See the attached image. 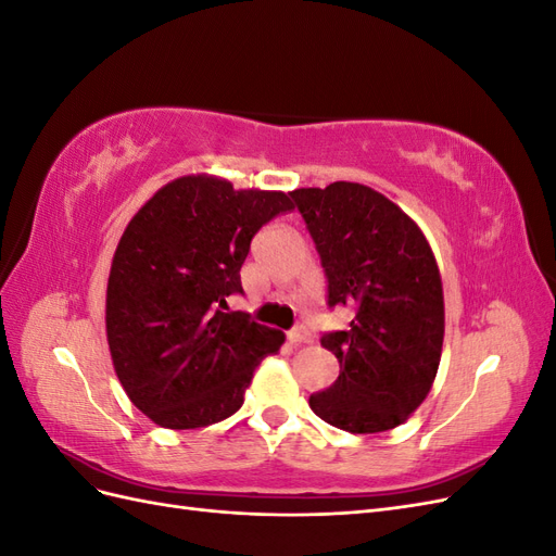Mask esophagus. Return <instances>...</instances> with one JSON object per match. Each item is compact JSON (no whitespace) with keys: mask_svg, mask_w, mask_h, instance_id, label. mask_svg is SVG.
<instances>
[{"mask_svg":"<svg viewBox=\"0 0 556 556\" xmlns=\"http://www.w3.org/2000/svg\"><path fill=\"white\" fill-rule=\"evenodd\" d=\"M288 341L294 343V345L308 343V341H311V331H308L304 325H299V327H294V329L288 331Z\"/></svg>","mask_w":556,"mask_h":556,"instance_id":"esophagus-1","label":"esophagus"}]
</instances>
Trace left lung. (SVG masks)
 <instances>
[{"instance_id":"8db88e82","label":"left lung","mask_w":556,"mask_h":556,"mask_svg":"<svg viewBox=\"0 0 556 556\" xmlns=\"http://www.w3.org/2000/svg\"><path fill=\"white\" fill-rule=\"evenodd\" d=\"M327 276V304L355 311L345 331L319 343L341 374L311 394L317 417L350 433L406 422L441 364L445 306L439 264L410 217L359 182L290 192Z\"/></svg>"}]
</instances>
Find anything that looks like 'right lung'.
Returning a JSON list of instances; mask_svg holds the SVG:
<instances>
[{"label":"right lung","mask_w":556,"mask_h":556,"mask_svg":"<svg viewBox=\"0 0 556 556\" xmlns=\"http://www.w3.org/2000/svg\"><path fill=\"white\" fill-rule=\"evenodd\" d=\"M285 192L233 190L215 176L166 182L131 217L106 288V339L129 401L164 429H199L243 406L252 374L285 333L225 313L243 294L250 241Z\"/></svg>","instance_id":"right-lung-1"}]
</instances>
